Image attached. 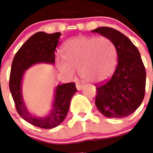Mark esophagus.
Returning a JSON list of instances; mask_svg holds the SVG:
<instances>
[{
  "label": "esophagus",
  "instance_id": "esophagus-1",
  "mask_svg": "<svg viewBox=\"0 0 153 153\" xmlns=\"http://www.w3.org/2000/svg\"><path fill=\"white\" fill-rule=\"evenodd\" d=\"M76 87L77 90H81L83 88V85L80 84V83H77L76 84Z\"/></svg>",
  "mask_w": 153,
  "mask_h": 153
}]
</instances>
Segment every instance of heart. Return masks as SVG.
Returning <instances> with one entry per match:
<instances>
[{
    "label": "heart",
    "mask_w": 153,
    "mask_h": 153,
    "mask_svg": "<svg viewBox=\"0 0 153 153\" xmlns=\"http://www.w3.org/2000/svg\"><path fill=\"white\" fill-rule=\"evenodd\" d=\"M64 60H59L58 68L68 76L79 70L81 79L93 83L107 80L117 65L114 44L105 36H77L66 42L63 48Z\"/></svg>",
    "instance_id": "heart-1"
}]
</instances>
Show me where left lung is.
Listing matches in <instances>:
<instances>
[{"label":"left lung","mask_w":153,"mask_h":153,"mask_svg":"<svg viewBox=\"0 0 153 153\" xmlns=\"http://www.w3.org/2000/svg\"><path fill=\"white\" fill-rule=\"evenodd\" d=\"M113 42L118 63L110 79L97 86L95 104L108 118H123L141 105L145 96L146 73L140 51L127 36L107 27L92 30Z\"/></svg>","instance_id":"left-lung-1"}]
</instances>
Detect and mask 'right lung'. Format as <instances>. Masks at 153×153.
Here are the masks:
<instances>
[{
    "label": "right lung",
    "instance_id": "obj_1",
    "mask_svg": "<svg viewBox=\"0 0 153 153\" xmlns=\"http://www.w3.org/2000/svg\"><path fill=\"white\" fill-rule=\"evenodd\" d=\"M61 33L38 32L31 36L13 57L10 74L9 88L18 114L29 123L43 129H53L63 121L70 100L77 91L75 83H68L56 87L52 108L45 117H37L28 110L21 91L22 79L28 68L36 63H55V51Z\"/></svg>",
    "mask_w": 153,
    "mask_h": 153
}]
</instances>
